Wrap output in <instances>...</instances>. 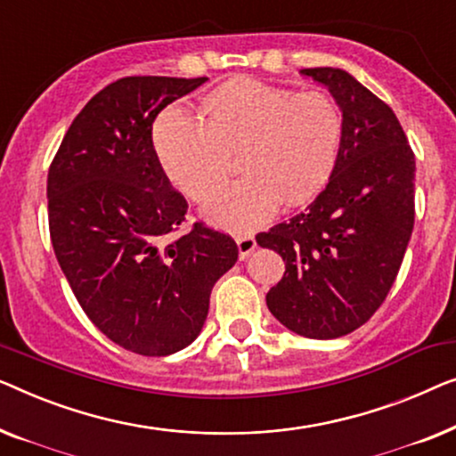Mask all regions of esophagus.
Returning a JSON list of instances; mask_svg holds the SVG:
<instances>
[{"label": "esophagus", "instance_id": "34e87169", "mask_svg": "<svg viewBox=\"0 0 456 456\" xmlns=\"http://www.w3.org/2000/svg\"><path fill=\"white\" fill-rule=\"evenodd\" d=\"M258 248V243H256V237L249 235V233H243L237 237V249H240V258H248L249 254L254 252V249Z\"/></svg>", "mask_w": 456, "mask_h": 456}]
</instances>
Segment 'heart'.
I'll use <instances>...</instances> for the list:
<instances>
[{"label": "heart", "mask_w": 456, "mask_h": 456, "mask_svg": "<svg viewBox=\"0 0 456 456\" xmlns=\"http://www.w3.org/2000/svg\"><path fill=\"white\" fill-rule=\"evenodd\" d=\"M207 119L173 105L157 119L152 142L165 175L200 200L229 173L241 149V179L204 202L219 227L246 231L266 223L281 202L297 207L329 183L341 155L345 119L324 91H291L260 80H237L202 102Z\"/></svg>", "instance_id": "b5f03b06"}]
</instances>
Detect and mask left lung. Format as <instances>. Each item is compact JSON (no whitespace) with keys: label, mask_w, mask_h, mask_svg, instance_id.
<instances>
[{"label":"left lung","mask_w":456,"mask_h":456,"mask_svg":"<svg viewBox=\"0 0 456 456\" xmlns=\"http://www.w3.org/2000/svg\"><path fill=\"white\" fill-rule=\"evenodd\" d=\"M345 119L341 155L304 213L256 235L285 262L266 305L307 338H337L368 322L399 274L415 221V155L387 102L338 68H305Z\"/></svg>","instance_id":"left-lung-1"}]
</instances>
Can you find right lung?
<instances>
[{
	"label": "right lung",
	"instance_id": "obj_1",
	"mask_svg": "<svg viewBox=\"0 0 456 456\" xmlns=\"http://www.w3.org/2000/svg\"><path fill=\"white\" fill-rule=\"evenodd\" d=\"M208 78L127 76L76 115L47 177L55 258L82 310L132 354L161 357L200 335L210 291L237 262L227 233L194 223L152 146V121Z\"/></svg>",
	"mask_w": 456,
	"mask_h": 456
}]
</instances>
